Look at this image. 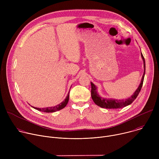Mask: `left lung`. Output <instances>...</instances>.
Instances as JSON below:
<instances>
[{
	"mask_svg": "<svg viewBox=\"0 0 159 159\" xmlns=\"http://www.w3.org/2000/svg\"><path fill=\"white\" fill-rule=\"evenodd\" d=\"M141 57L143 61V68H144V72L142 78V80L139 87L135 90L134 93L129 98L123 99H112V98H102L98 93L97 87L91 82V97L94 102V103L98 106L106 108V109H119L126 107L129 104H131L134 100L137 98L138 95L139 94L142 87L143 85V82L144 80L145 74V58L141 52Z\"/></svg>",
	"mask_w": 159,
	"mask_h": 159,
	"instance_id": "1",
	"label": "left lung"
}]
</instances>
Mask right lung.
I'll return each instance as SVG.
<instances>
[{
	"mask_svg": "<svg viewBox=\"0 0 159 159\" xmlns=\"http://www.w3.org/2000/svg\"><path fill=\"white\" fill-rule=\"evenodd\" d=\"M69 93H70V90H69V93H68L66 98L65 99V100L63 102H61L60 104H58L57 106H52V107H43V108L35 107H33V106H31V107H33L35 109H37V110H38L39 111H42V112H56L57 111H60V110L62 109L63 108H64L66 106L68 102H69Z\"/></svg>",
	"mask_w": 159,
	"mask_h": 159,
	"instance_id": "add662e5",
	"label": "right lung"
}]
</instances>
